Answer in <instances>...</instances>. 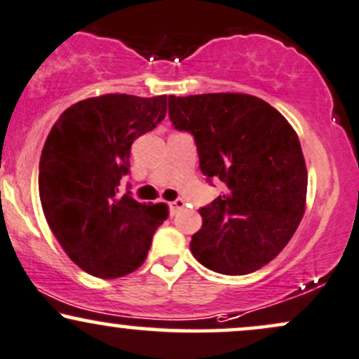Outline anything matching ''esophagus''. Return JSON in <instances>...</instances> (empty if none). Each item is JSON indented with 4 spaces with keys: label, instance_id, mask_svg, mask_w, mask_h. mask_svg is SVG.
I'll list each match as a JSON object with an SVG mask.
<instances>
[{
    "label": "esophagus",
    "instance_id": "1",
    "mask_svg": "<svg viewBox=\"0 0 359 359\" xmlns=\"http://www.w3.org/2000/svg\"><path fill=\"white\" fill-rule=\"evenodd\" d=\"M168 205H170V215H175L185 205V202L182 201V198H175V201L170 202Z\"/></svg>",
    "mask_w": 359,
    "mask_h": 359
}]
</instances>
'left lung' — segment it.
<instances>
[{"mask_svg": "<svg viewBox=\"0 0 359 359\" xmlns=\"http://www.w3.org/2000/svg\"><path fill=\"white\" fill-rule=\"evenodd\" d=\"M168 115L177 130L194 135L207 180L227 187L198 210L194 257L229 276L261 269L286 248L304 215L308 170L294 128L245 93L170 95Z\"/></svg>", "mask_w": 359, "mask_h": 359, "instance_id": "left-lung-1", "label": "left lung"}]
</instances>
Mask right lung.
<instances>
[{
    "label": "right lung",
    "instance_id": "right-lung-1",
    "mask_svg": "<svg viewBox=\"0 0 359 359\" xmlns=\"http://www.w3.org/2000/svg\"><path fill=\"white\" fill-rule=\"evenodd\" d=\"M167 95L109 93L81 100L56 120L41 150L38 189L46 222L85 273L122 278L144 264L165 204H140L120 192L133 140L154 130Z\"/></svg>",
    "mask_w": 359,
    "mask_h": 359
}]
</instances>
